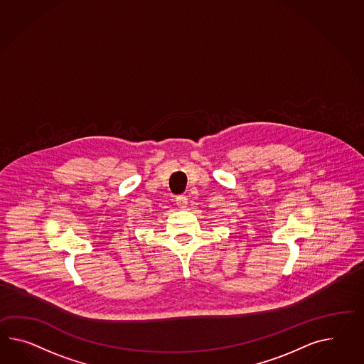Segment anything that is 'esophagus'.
Masks as SVG:
<instances>
[{
	"mask_svg": "<svg viewBox=\"0 0 364 364\" xmlns=\"http://www.w3.org/2000/svg\"><path fill=\"white\" fill-rule=\"evenodd\" d=\"M176 204H178V208L181 210H184V209H186V206H188V198H186V196H178L176 197Z\"/></svg>",
	"mask_w": 364,
	"mask_h": 364,
	"instance_id": "esophagus-1",
	"label": "esophagus"
}]
</instances>
